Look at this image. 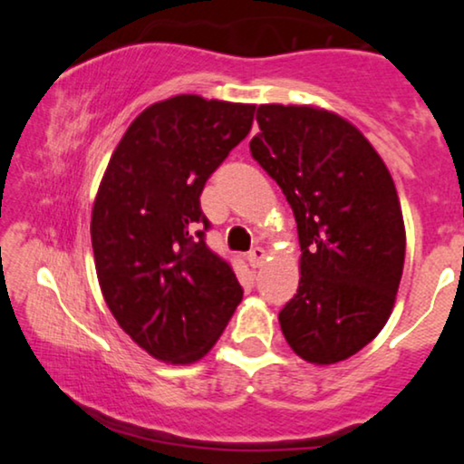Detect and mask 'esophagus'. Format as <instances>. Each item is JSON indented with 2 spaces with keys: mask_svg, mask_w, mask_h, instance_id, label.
I'll list each match as a JSON object with an SVG mask.
<instances>
[{
  "mask_svg": "<svg viewBox=\"0 0 464 464\" xmlns=\"http://www.w3.org/2000/svg\"><path fill=\"white\" fill-rule=\"evenodd\" d=\"M266 259V251L264 246H253V249L246 253V262H249L251 268H259Z\"/></svg>",
  "mask_w": 464,
  "mask_h": 464,
  "instance_id": "obj_1",
  "label": "esophagus"
}]
</instances>
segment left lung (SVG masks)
<instances>
[{
  "label": "left lung",
  "mask_w": 464,
  "mask_h": 464,
  "mask_svg": "<svg viewBox=\"0 0 464 464\" xmlns=\"http://www.w3.org/2000/svg\"><path fill=\"white\" fill-rule=\"evenodd\" d=\"M251 156L283 189L300 237V287L278 313L287 344L319 365L376 338L395 304L405 227L382 158L351 122L306 105H259Z\"/></svg>",
  "instance_id": "obj_1"
}]
</instances>
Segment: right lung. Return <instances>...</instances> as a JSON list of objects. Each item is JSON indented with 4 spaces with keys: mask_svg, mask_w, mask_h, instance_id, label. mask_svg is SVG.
Instances as JSON below:
<instances>
[{
    "mask_svg": "<svg viewBox=\"0 0 464 464\" xmlns=\"http://www.w3.org/2000/svg\"><path fill=\"white\" fill-rule=\"evenodd\" d=\"M256 105L198 94L160 101L124 132L92 207L101 291L151 357L194 363L243 300L232 264L208 249L200 194L249 135Z\"/></svg>",
    "mask_w": 464,
    "mask_h": 464,
    "instance_id": "1",
    "label": "right lung"
}]
</instances>
